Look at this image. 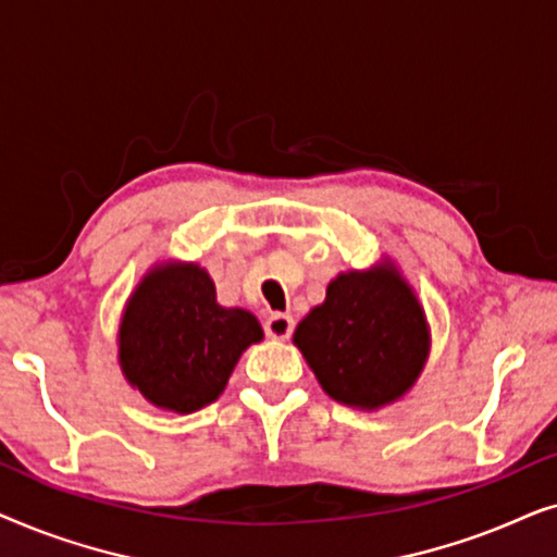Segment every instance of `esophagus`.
<instances>
[{
	"mask_svg": "<svg viewBox=\"0 0 557 557\" xmlns=\"http://www.w3.org/2000/svg\"><path fill=\"white\" fill-rule=\"evenodd\" d=\"M292 332H294V319L288 314H281V311H276V314H271L269 319H265V334H269L271 339L284 342L292 337Z\"/></svg>",
	"mask_w": 557,
	"mask_h": 557,
	"instance_id": "1",
	"label": "esophagus"
}]
</instances>
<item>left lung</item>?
I'll list each match as a JSON object with an SVG mask.
<instances>
[{
	"label": "left lung",
	"instance_id": "left-lung-1",
	"mask_svg": "<svg viewBox=\"0 0 557 557\" xmlns=\"http://www.w3.org/2000/svg\"><path fill=\"white\" fill-rule=\"evenodd\" d=\"M294 345L332 400L380 410L400 400L429 362L431 326L393 258L342 271L301 319Z\"/></svg>",
	"mask_w": 557,
	"mask_h": 557
}]
</instances>
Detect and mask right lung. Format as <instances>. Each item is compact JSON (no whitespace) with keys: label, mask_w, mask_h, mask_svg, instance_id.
<instances>
[{"label":"right lung","mask_w":557,"mask_h":557,"mask_svg":"<svg viewBox=\"0 0 557 557\" xmlns=\"http://www.w3.org/2000/svg\"><path fill=\"white\" fill-rule=\"evenodd\" d=\"M263 339L261 322L218 304L215 281L195 261H162L124 304L119 368L151 406L195 413L223 395L240 355Z\"/></svg>","instance_id":"right-lung-1"}]
</instances>
